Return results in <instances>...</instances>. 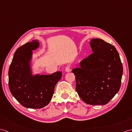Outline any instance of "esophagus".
I'll list each match as a JSON object with an SVG mask.
<instances>
[{
	"mask_svg": "<svg viewBox=\"0 0 132 132\" xmlns=\"http://www.w3.org/2000/svg\"><path fill=\"white\" fill-rule=\"evenodd\" d=\"M65 71L67 72H69L70 71H71V69H70V66L69 65L66 66V67L65 68Z\"/></svg>",
	"mask_w": 132,
	"mask_h": 132,
	"instance_id": "esophagus-1",
	"label": "esophagus"
}]
</instances>
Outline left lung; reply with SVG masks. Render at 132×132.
<instances>
[{
    "label": "left lung",
    "mask_w": 132,
    "mask_h": 132,
    "mask_svg": "<svg viewBox=\"0 0 132 132\" xmlns=\"http://www.w3.org/2000/svg\"><path fill=\"white\" fill-rule=\"evenodd\" d=\"M93 53L82 60L72 72L76 79V90L89 105H106L120 88L122 65L114 45L101 39L89 43Z\"/></svg>",
    "instance_id": "1"
}]
</instances>
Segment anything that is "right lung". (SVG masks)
<instances>
[{"instance_id": "1", "label": "right lung", "mask_w": 132, "mask_h": 132, "mask_svg": "<svg viewBox=\"0 0 132 132\" xmlns=\"http://www.w3.org/2000/svg\"><path fill=\"white\" fill-rule=\"evenodd\" d=\"M39 47L37 40L21 46L15 52L8 71L11 93L24 108L41 109L48 105L62 72L51 75H32V51Z\"/></svg>"}]
</instances>
